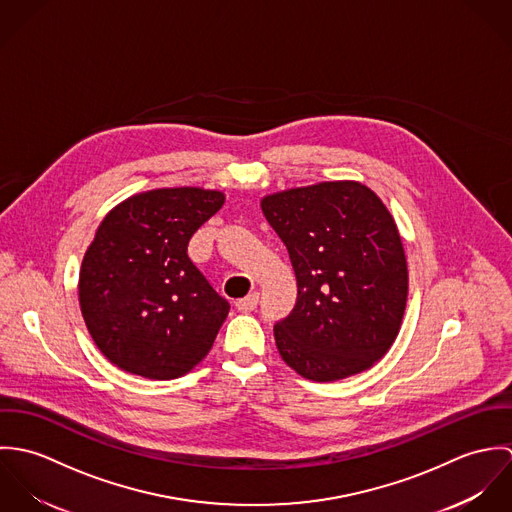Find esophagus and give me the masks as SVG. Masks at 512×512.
<instances>
[{
	"label": "esophagus",
	"instance_id": "34e87169",
	"mask_svg": "<svg viewBox=\"0 0 512 512\" xmlns=\"http://www.w3.org/2000/svg\"><path fill=\"white\" fill-rule=\"evenodd\" d=\"M256 305H258V293H250V295L236 301L238 311H254Z\"/></svg>",
	"mask_w": 512,
	"mask_h": 512
}]
</instances>
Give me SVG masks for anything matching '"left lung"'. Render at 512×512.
I'll list each match as a JSON object with an SVG mask.
<instances>
[{"mask_svg": "<svg viewBox=\"0 0 512 512\" xmlns=\"http://www.w3.org/2000/svg\"><path fill=\"white\" fill-rule=\"evenodd\" d=\"M286 244L297 299L274 325L278 351L317 382L359 374L392 347L408 299V266L396 222L357 181H327L262 199Z\"/></svg>", "mask_w": 512, "mask_h": 512, "instance_id": "left-lung-1", "label": "left lung"}]
</instances>
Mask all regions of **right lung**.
Masks as SVG:
<instances>
[{
	"label": "right lung",
	"mask_w": 512,
	"mask_h": 512,
	"mask_svg": "<svg viewBox=\"0 0 512 512\" xmlns=\"http://www.w3.org/2000/svg\"><path fill=\"white\" fill-rule=\"evenodd\" d=\"M220 191L153 189L100 222L78 278L88 333L112 365L151 378L187 374L211 351L230 303L187 256Z\"/></svg>",
	"instance_id": "obj_1"
}]
</instances>
